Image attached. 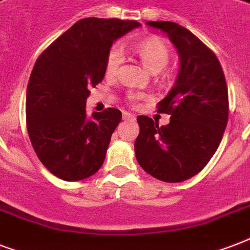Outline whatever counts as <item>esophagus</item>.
I'll use <instances>...</instances> for the list:
<instances>
[{"mask_svg": "<svg viewBox=\"0 0 250 250\" xmlns=\"http://www.w3.org/2000/svg\"><path fill=\"white\" fill-rule=\"evenodd\" d=\"M123 119H125V121H135V117H133L132 114L127 113V111H123Z\"/></svg>", "mask_w": 250, "mask_h": 250, "instance_id": "obj_1", "label": "esophagus"}]
</instances>
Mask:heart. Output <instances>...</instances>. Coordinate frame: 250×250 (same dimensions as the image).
Returning a JSON list of instances; mask_svg holds the SVG:
<instances>
[{
	"instance_id": "b5f03b06",
	"label": "heart",
	"mask_w": 250,
	"mask_h": 250,
	"mask_svg": "<svg viewBox=\"0 0 250 250\" xmlns=\"http://www.w3.org/2000/svg\"><path fill=\"white\" fill-rule=\"evenodd\" d=\"M135 52L143 63L152 72H158L164 70L170 61V49L162 39L160 37H148L141 40L135 45ZM125 60V50L121 44H114L109 49L105 60V71L107 75H115L121 67L122 62ZM144 98L143 94L132 93L129 94L131 101H137Z\"/></svg>"
}]
</instances>
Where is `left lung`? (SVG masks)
<instances>
[{"label":"left lung","instance_id":"left-lung-1","mask_svg":"<svg viewBox=\"0 0 250 250\" xmlns=\"http://www.w3.org/2000/svg\"><path fill=\"white\" fill-rule=\"evenodd\" d=\"M166 33L180 58L174 88L158 102L171 115L160 127L137 118L136 160L148 174L167 183L184 182L208 165L221 144L229 121V90L217 56L198 37L174 21H146Z\"/></svg>","mask_w":250,"mask_h":250}]
</instances>
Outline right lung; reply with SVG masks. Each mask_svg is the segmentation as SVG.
Instances as JSON below:
<instances>
[{
    "instance_id": "add662e5",
    "label": "right lung",
    "mask_w": 250,
    "mask_h": 250,
    "mask_svg": "<svg viewBox=\"0 0 250 250\" xmlns=\"http://www.w3.org/2000/svg\"><path fill=\"white\" fill-rule=\"evenodd\" d=\"M136 21L85 18L53 41L29 76L25 119L39 160L66 182L96 174L105 161L121 110L86 115L90 86L105 76L106 54L117 39L136 27Z\"/></svg>"
}]
</instances>
